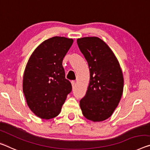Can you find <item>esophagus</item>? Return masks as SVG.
Wrapping results in <instances>:
<instances>
[{"label":"esophagus","mask_w":150,"mask_h":150,"mask_svg":"<svg viewBox=\"0 0 150 150\" xmlns=\"http://www.w3.org/2000/svg\"><path fill=\"white\" fill-rule=\"evenodd\" d=\"M71 83H72V88H74V87H75V86H76V82L74 81V80H72V81L71 82Z\"/></svg>","instance_id":"1"}]
</instances>
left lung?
<instances>
[{"mask_svg": "<svg viewBox=\"0 0 150 150\" xmlns=\"http://www.w3.org/2000/svg\"><path fill=\"white\" fill-rule=\"evenodd\" d=\"M77 43L90 69L88 90L80 100L82 114L88 120L104 121L111 116L123 94L120 65L107 43L97 37L78 39Z\"/></svg>", "mask_w": 150, "mask_h": 150, "instance_id": "obj_1", "label": "left lung"}]
</instances>
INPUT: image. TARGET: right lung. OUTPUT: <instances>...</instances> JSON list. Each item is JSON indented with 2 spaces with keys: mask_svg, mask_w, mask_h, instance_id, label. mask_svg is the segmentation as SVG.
I'll return each instance as SVG.
<instances>
[{
  "mask_svg": "<svg viewBox=\"0 0 150 150\" xmlns=\"http://www.w3.org/2000/svg\"><path fill=\"white\" fill-rule=\"evenodd\" d=\"M72 43V39L64 37L48 39L36 48L27 62L23 91L29 109L41 119L57 116L72 91L62 61Z\"/></svg>",
  "mask_w": 150,
  "mask_h": 150,
  "instance_id": "add662e5",
  "label": "right lung"
}]
</instances>
